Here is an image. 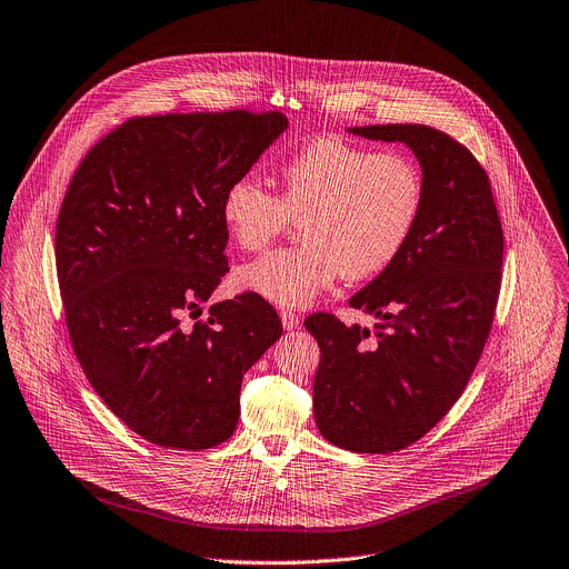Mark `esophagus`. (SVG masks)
<instances>
[{
    "label": "esophagus",
    "instance_id": "34e87169",
    "mask_svg": "<svg viewBox=\"0 0 569 569\" xmlns=\"http://www.w3.org/2000/svg\"><path fill=\"white\" fill-rule=\"evenodd\" d=\"M281 323H283L286 331H292V329H297L299 323H301V317L297 312H292V310H283L281 312Z\"/></svg>",
    "mask_w": 569,
    "mask_h": 569
}]
</instances>
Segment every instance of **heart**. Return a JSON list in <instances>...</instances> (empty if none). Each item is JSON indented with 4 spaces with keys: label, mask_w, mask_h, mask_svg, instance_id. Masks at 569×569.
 Masks as SVG:
<instances>
[{
    "label": "heart",
    "mask_w": 569,
    "mask_h": 569,
    "mask_svg": "<svg viewBox=\"0 0 569 569\" xmlns=\"http://www.w3.org/2000/svg\"><path fill=\"white\" fill-rule=\"evenodd\" d=\"M281 198L254 176L222 193V222L240 250L254 252L301 218L303 246L242 266L236 288L281 308H301L342 274L362 281L387 270L417 227L423 180L408 157L371 152L336 137L297 150L279 171Z\"/></svg>",
    "instance_id": "obj_1"
}]
</instances>
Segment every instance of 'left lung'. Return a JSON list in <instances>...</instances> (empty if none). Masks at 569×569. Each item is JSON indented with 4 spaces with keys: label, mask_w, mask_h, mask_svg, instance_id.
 I'll return each mask as SVG.
<instances>
[{
    "label": "left lung",
    "mask_w": 569,
    "mask_h": 569,
    "mask_svg": "<svg viewBox=\"0 0 569 569\" xmlns=\"http://www.w3.org/2000/svg\"><path fill=\"white\" fill-rule=\"evenodd\" d=\"M349 134L405 143L421 167L423 204L398 259L349 299L376 331L310 315L321 358L312 412L321 437L351 452H396L432 430L461 396L489 338L505 236L477 159L428 126Z\"/></svg>",
    "instance_id": "1"
}]
</instances>
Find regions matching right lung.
Here are the masks:
<instances>
[{
    "mask_svg": "<svg viewBox=\"0 0 569 569\" xmlns=\"http://www.w3.org/2000/svg\"><path fill=\"white\" fill-rule=\"evenodd\" d=\"M286 130L281 112L139 117L71 178L56 224L71 345L108 408L154 446L229 439L242 373L283 333L252 292L198 315L227 272L222 193Z\"/></svg>",
    "mask_w": 569,
    "mask_h": 569,
    "instance_id": "add662e5",
    "label": "right lung"
}]
</instances>
